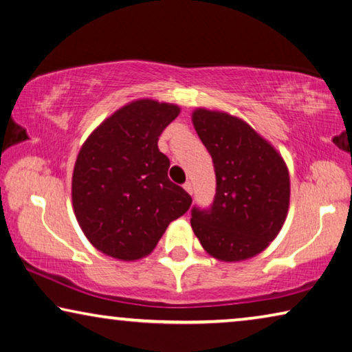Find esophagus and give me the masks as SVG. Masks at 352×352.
<instances>
[{"mask_svg": "<svg viewBox=\"0 0 352 352\" xmlns=\"http://www.w3.org/2000/svg\"><path fill=\"white\" fill-rule=\"evenodd\" d=\"M184 188H186L190 195H193V184L190 182V181H187L186 184H184Z\"/></svg>", "mask_w": 352, "mask_h": 352, "instance_id": "1", "label": "esophagus"}]
</instances>
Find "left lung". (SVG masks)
Wrapping results in <instances>:
<instances>
[{
    "label": "left lung",
    "mask_w": 352,
    "mask_h": 352,
    "mask_svg": "<svg viewBox=\"0 0 352 352\" xmlns=\"http://www.w3.org/2000/svg\"><path fill=\"white\" fill-rule=\"evenodd\" d=\"M192 120L217 177L209 209L193 206V232L215 258L245 261L263 251L285 221L289 170L279 153L243 120L206 109L195 111Z\"/></svg>",
    "instance_id": "1"
}]
</instances>
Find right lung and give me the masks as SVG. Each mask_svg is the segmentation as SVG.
Returning a JSON list of instances; mask_svg holds the SVG:
<instances>
[{"label": "right lung", "mask_w": 352, "mask_h": 352, "mask_svg": "<svg viewBox=\"0 0 352 352\" xmlns=\"http://www.w3.org/2000/svg\"><path fill=\"white\" fill-rule=\"evenodd\" d=\"M179 107L138 100L104 120L85 140L73 171L74 214L85 237L104 254L137 261L149 254L192 197L168 179L159 151Z\"/></svg>", "instance_id": "right-lung-1"}]
</instances>
